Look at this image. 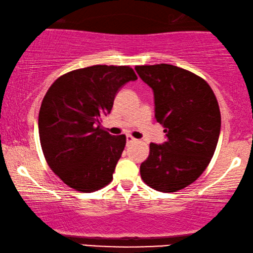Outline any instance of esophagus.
I'll return each mask as SVG.
<instances>
[{"label": "esophagus", "mask_w": 253, "mask_h": 253, "mask_svg": "<svg viewBox=\"0 0 253 253\" xmlns=\"http://www.w3.org/2000/svg\"><path fill=\"white\" fill-rule=\"evenodd\" d=\"M132 141H136V138H133L132 136H130V134H127V136H126V144L132 143Z\"/></svg>", "instance_id": "34e87169"}]
</instances>
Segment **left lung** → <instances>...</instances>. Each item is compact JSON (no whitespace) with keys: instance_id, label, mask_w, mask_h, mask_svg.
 Instances as JSON below:
<instances>
[{"instance_id":"8db88e82","label":"left lung","mask_w":253,"mask_h":253,"mask_svg":"<svg viewBox=\"0 0 253 253\" xmlns=\"http://www.w3.org/2000/svg\"><path fill=\"white\" fill-rule=\"evenodd\" d=\"M134 69L153 91L155 119L167 137L164 144H150L141 178L158 191H178L203 174L215 152L219 103L210 85L184 69L165 63Z\"/></svg>"}]
</instances>
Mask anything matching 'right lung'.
Listing matches in <instances>:
<instances>
[{
	"mask_svg": "<svg viewBox=\"0 0 253 253\" xmlns=\"http://www.w3.org/2000/svg\"><path fill=\"white\" fill-rule=\"evenodd\" d=\"M136 79L126 65H93L61 76L47 91L38 122L41 147L51 170L70 188L93 192L113 179L126 138L103 130L101 119L120 88Z\"/></svg>",
	"mask_w": 253,
	"mask_h": 253,
	"instance_id": "right-lung-1",
	"label": "right lung"
}]
</instances>
